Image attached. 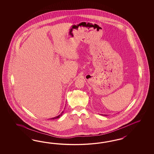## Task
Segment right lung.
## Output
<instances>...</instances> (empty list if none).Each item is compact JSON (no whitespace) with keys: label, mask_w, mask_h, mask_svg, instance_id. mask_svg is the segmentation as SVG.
I'll return each instance as SVG.
<instances>
[{"label":"right lung","mask_w":154,"mask_h":154,"mask_svg":"<svg viewBox=\"0 0 154 154\" xmlns=\"http://www.w3.org/2000/svg\"><path fill=\"white\" fill-rule=\"evenodd\" d=\"M62 115H59V116H57L55 117H54V118H52L51 119H58V118H59L60 116H61Z\"/></svg>","instance_id":"1"}]
</instances>
